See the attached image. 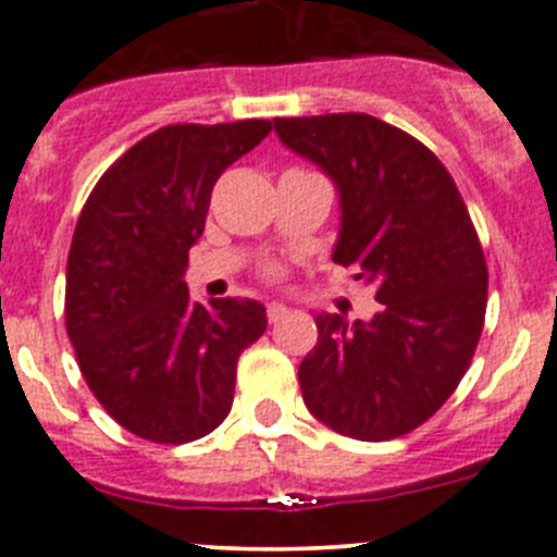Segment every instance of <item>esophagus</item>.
Returning <instances> with one entry per match:
<instances>
[{
  "label": "esophagus",
  "instance_id": "obj_1",
  "mask_svg": "<svg viewBox=\"0 0 557 557\" xmlns=\"http://www.w3.org/2000/svg\"><path fill=\"white\" fill-rule=\"evenodd\" d=\"M288 307L285 305H280V301H269L267 305V318H269V323H277V321H283L285 315H288Z\"/></svg>",
  "mask_w": 557,
  "mask_h": 557
}]
</instances>
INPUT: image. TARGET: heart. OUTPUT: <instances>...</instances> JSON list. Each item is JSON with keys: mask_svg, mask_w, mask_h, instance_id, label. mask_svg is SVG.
I'll use <instances>...</instances> for the list:
<instances>
[{"mask_svg": "<svg viewBox=\"0 0 557 557\" xmlns=\"http://www.w3.org/2000/svg\"><path fill=\"white\" fill-rule=\"evenodd\" d=\"M263 277H269V280L280 277V267H274V263H269V267H263Z\"/></svg>", "mask_w": 557, "mask_h": 557, "instance_id": "obj_1", "label": "heart"}]
</instances>
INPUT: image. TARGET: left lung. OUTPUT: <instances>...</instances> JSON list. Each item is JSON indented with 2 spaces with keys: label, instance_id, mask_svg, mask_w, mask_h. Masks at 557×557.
<instances>
[{
  "label": "left lung",
  "instance_id": "1",
  "mask_svg": "<svg viewBox=\"0 0 557 557\" xmlns=\"http://www.w3.org/2000/svg\"><path fill=\"white\" fill-rule=\"evenodd\" d=\"M280 141L321 165L343 203L334 261L375 288L370 323L315 318L299 364L315 419L392 441L424 424L468 372L487 312V261L446 165L370 113L274 119Z\"/></svg>",
  "mask_w": 557,
  "mask_h": 557
}]
</instances>
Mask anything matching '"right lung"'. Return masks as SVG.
Segmentation results:
<instances>
[{"mask_svg":"<svg viewBox=\"0 0 557 557\" xmlns=\"http://www.w3.org/2000/svg\"><path fill=\"white\" fill-rule=\"evenodd\" d=\"M272 129L267 119L169 124L129 147L81 209L64 326L81 375L113 422L152 444H190L234 405L236 361L267 332L250 299H190L187 252L212 187Z\"/></svg>","mask_w":557,"mask_h":557,"instance_id":"right-lung-1","label":"right lung"}]
</instances>
